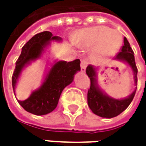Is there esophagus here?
Instances as JSON below:
<instances>
[{
    "label": "esophagus",
    "instance_id": "1",
    "mask_svg": "<svg viewBox=\"0 0 146 146\" xmlns=\"http://www.w3.org/2000/svg\"><path fill=\"white\" fill-rule=\"evenodd\" d=\"M87 65H88V62L86 61H82L81 62V64H80V66H81V72H83V73L85 72Z\"/></svg>",
    "mask_w": 146,
    "mask_h": 146
}]
</instances>
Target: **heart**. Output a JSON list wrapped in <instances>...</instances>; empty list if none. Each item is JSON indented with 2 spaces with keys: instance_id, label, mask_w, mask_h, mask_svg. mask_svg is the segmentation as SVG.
I'll return each mask as SVG.
<instances>
[{
  "instance_id": "obj_1",
  "label": "heart",
  "mask_w": 146,
  "mask_h": 146,
  "mask_svg": "<svg viewBox=\"0 0 146 146\" xmlns=\"http://www.w3.org/2000/svg\"><path fill=\"white\" fill-rule=\"evenodd\" d=\"M76 44L82 47L96 46V52L102 56L116 53L122 44V36L117 31L105 26L82 29L75 39Z\"/></svg>"
}]
</instances>
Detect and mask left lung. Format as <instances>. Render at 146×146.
I'll use <instances>...</instances> for the list:
<instances>
[{
	"mask_svg": "<svg viewBox=\"0 0 146 146\" xmlns=\"http://www.w3.org/2000/svg\"><path fill=\"white\" fill-rule=\"evenodd\" d=\"M123 42L124 44L123 45L121 51L117 54L114 59L124 62L131 68L134 75V84L135 85H137L138 69L134 61L133 51L126 37H124ZM86 73L90 79V87L88 90L87 95L88 105L90 110L96 115L100 116L102 117L111 118L117 117L124 110H126V108L129 106V104L131 103L134 97L136 90H134L133 92L128 97L122 100H117L105 94L99 88L96 80V69L92 65H89L87 67Z\"/></svg>",
	"mask_w": 146,
	"mask_h": 146,
	"instance_id": "8db88e82",
	"label": "left lung"
}]
</instances>
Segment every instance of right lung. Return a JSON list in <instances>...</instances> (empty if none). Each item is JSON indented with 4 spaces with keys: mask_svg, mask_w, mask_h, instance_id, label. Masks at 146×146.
Masks as SVG:
<instances>
[{
    "mask_svg": "<svg viewBox=\"0 0 146 146\" xmlns=\"http://www.w3.org/2000/svg\"><path fill=\"white\" fill-rule=\"evenodd\" d=\"M54 40L62 41V39L53 36L49 31H44L35 35L23 46L12 77L14 92L16 84L23 69L32 61L40 58L44 48ZM78 71H80L79 59L68 62L66 61L56 62L48 71L41 86L33 91L28 99L18 101V103L25 111L35 115L41 116L51 112L56 107L62 90L73 82L74 74Z\"/></svg>",
    "mask_w": 146,
    "mask_h": 146,
    "instance_id": "right-lung-1",
    "label": "right lung"
}]
</instances>
